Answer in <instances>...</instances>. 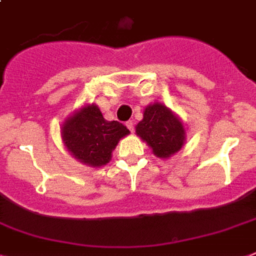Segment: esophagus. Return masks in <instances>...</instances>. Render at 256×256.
Here are the masks:
<instances>
[{"mask_svg": "<svg viewBox=\"0 0 256 256\" xmlns=\"http://www.w3.org/2000/svg\"><path fill=\"white\" fill-rule=\"evenodd\" d=\"M126 126H128V130H130V132H133L134 130V123H133L132 120H130V122H126Z\"/></svg>", "mask_w": 256, "mask_h": 256, "instance_id": "obj_1", "label": "esophagus"}]
</instances>
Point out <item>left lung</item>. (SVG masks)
Here are the masks:
<instances>
[{
	"instance_id": "obj_1",
	"label": "left lung",
	"mask_w": 256,
	"mask_h": 256,
	"mask_svg": "<svg viewBox=\"0 0 256 256\" xmlns=\"http://www.w3.org/2000/svg\"><path fill=\"white\" fill-rule=\"evenodd\" d=\"M136 133L146 141L153 153L168 158L180 150L184 142V128L180 120L161 103L148 106Z\"/></svg>"
}]
</instances>
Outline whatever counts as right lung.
<instances>
[{"instance_id": "1", "label": "right lung", "mask_w": 256, "mask_h": 256, "mask_svg": "<svg viewBox=\"0 0 256 256\" xmlns=\"http://www.w3.org/2000/svg\"><path fill=\"white\" fill-rule=\"evenodd\" d=\"M130 130L124 124L107 122L95 104L86 106L62 126L65 146L77 160L88 166H103L111 160V152Z\"/></svg>"}]
</instances>
